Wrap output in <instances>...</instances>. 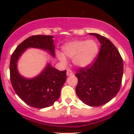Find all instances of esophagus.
<instances>
[{"label":"esophagus","instance_id":"obj_1","mask_svg":"<svg viewBox=\"0 0 134 134\" xmlns=\"http://www.w3.org/2000/svg\"><path fill=\"white\" fill-rule=\"evenodd\" d=\"M73 75V72H72V71H71V69H67V76H71Z\"/></svg>","mask_w":134,"mask_h":134}]
</instances>
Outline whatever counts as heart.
<instances>
[{
    "label": "heart",
    "mask_w": 134,
    "mask_h": 134,
    "mask_svg": "<svg viewBox=\"0 0 134 134\" xmlns=\"http://www.w3.org/2000/svg\"><path fill=\"white\" fill-rule=\"evenodd\" d=\"M98 47L94 40H75L67 43L63 47V54L72 58L73 63L78 67H85L90 64L98 53ZM58 58L62 63H66V58L62 53H58Z\"/></svg>",
    "instance_id": "heart-1"
}]
</instances>
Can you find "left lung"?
Wrapping results in <instances>:
<instances>
[{
  "label": "left lung",
  "mask_w": 134,
  "mask_h": 134,
  "mask_svg": "<svg viewBox=\"0 0 134 134\" xmlns=\"http://www.w3.org/2000/svg\"><path fill=\"white\" fill-rule=\"evenodd\" d=\"M101 44L98 55L91 64L78 70L76 93L84 104L100 106L114 98L121 88L123 61L114 44L108 38L91 33Z\"/></svg>",
  "instance_id": "left-lung-1"
}]
</instances>
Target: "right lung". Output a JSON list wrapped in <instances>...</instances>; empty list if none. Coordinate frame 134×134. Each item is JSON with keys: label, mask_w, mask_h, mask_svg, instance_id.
Segmentation results:
<instances>
[{"label": "right lung", "mask_w": 134, "mask_h": 134, "mask_svg": "<svg viewBox=\"0 0 134 134\" xmlns=\"http://www.w3.org/2000/svg\"><path fill=\"white\" fill-rule=\"evenodd\" d=\"M52 38L53 36L44 35L30 36L17 46L11 56L9 71L12 87L23 101L35 108L49 107L58 100L67 79L66 70L60 71L48 63L40 75L27 79L19 73L17 62L25 50L30 47L48 51L55 57Z\"/></svg>", "instance_id": "add662e5"}]
</instances>
